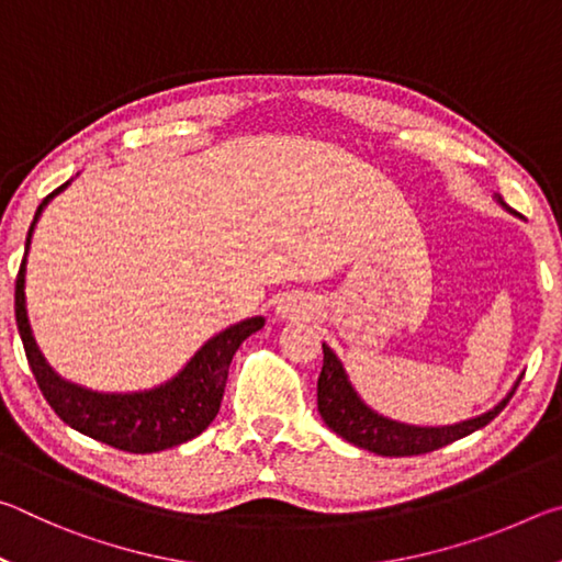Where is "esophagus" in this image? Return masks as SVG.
I'll return each mask as SVG.
<instances>
[{"label":"esophagus","instance_id":"34e87169","mask_svg":"<svg viewBox=\"0 0 562 562\" xmlns=\"http://www.w3.org/2000/svg\"><path fill=\"white\" fill-rule=\"evenodd\" d=\"M280 310H282V312H288L290 307H288V304H282V307H280Z\"/></svg>","mask_w":562,"mask_h":562}]
</instances>
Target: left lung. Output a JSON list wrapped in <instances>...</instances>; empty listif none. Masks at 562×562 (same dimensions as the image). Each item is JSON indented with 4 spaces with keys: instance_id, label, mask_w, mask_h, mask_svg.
I'll return each instance as SVG.
<instances>
[{
    "instance_id": "left-lung-1",
    "label": "left lung",
    "mask_w": 562,
    "mask_h": 562,
    "mask_svg": "<svg viewBox=\"0 0 562 562\" xmlns=\"http://www.w3.org/2000/svg\"><path fill=\"white\" fill-rule=\"evenodd\" d=\"M501 205L506 207L503 201ZM322 351H325V361H322V372L317 379L319 416L325 418L329 429L339 434L345 441L379 456H396V459L398 456H418V453L443 449V446H449L453 441L463 439V436L483 429V426L491 424L493 418L506 408L510 396L516 394V389L520 384L518 379L516 386H513V392L503 398L496 408H491V412L475 418H469V422L463 424L408 426L372 412V408L357 396L355 389H351L349 379L345 374V367H341V361L335 357V351H331L327 345H322Z\"/></svg>"
}]
</instances>
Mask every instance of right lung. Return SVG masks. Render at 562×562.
I'll use <instances>...</instances> for the list:
<instances>
[{
    "instance_id": "add662e5",
    "label": "right lung",
    "mask_w": 562,
    "mask_h": 562,
    "mask_svg": "<svg viewBox=\"0 0 562 562\" xmlns=\"http://www.w3.org/2000/svg\"><path fill=\"white\" fill-rule=\"evenodd\" d=\"M64 183L49 193L36 207L34 223L26 233V250H30L34 225L40 221L44 205L64 190ZM24 272H26V252L19 265L16 288H14V312L16 327L24 341L26 359L34 372L36 384L49 406L69 424L71 429L81 431L101 443L128 453H156L173 449L178 443L195 439L211 426L213 418L221 412L227 369H231L233 355L243 341L262 329L265 319L252 317L240 325L221 331L211 341L195 351L183 372L170 379L164 386L150 389L138 394H97L89 389L64 382V379L46 364L40 347H36L30 317H26L24 300Z\"/></svg>"
}]
</instances>
